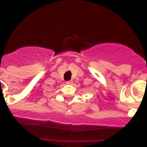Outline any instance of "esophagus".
<instances>
[{
    "instance_id": "1",
    "label": "esophagus",
    "mask_w": 147,
    "mask_h": 147,
    "mask_svg": "<svg viewBox=\"0 0 147 147\" xmlns=\"http://www.w3.org/2000/svg\"><path fill=\"white\" fill-rule=\"evenodd\" d=\"M66 84H67V85H71V84H73V82L72 81H67V82H66Z\"/></svg>"
}]
</instances>
